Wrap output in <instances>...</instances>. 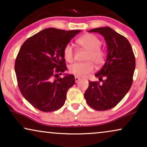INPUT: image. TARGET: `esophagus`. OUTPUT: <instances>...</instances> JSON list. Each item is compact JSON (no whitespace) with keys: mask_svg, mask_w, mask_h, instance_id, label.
I'll list each match as a JSON object with an SVG mask.
<instances>
[{"mask_svg":"<svg viewBox=\"0 0 147 147\" xmlns=\"http://www.w3.org/2000/svg\"><path fill=\"white\" fill-rule=\"evenodd\" d=\"M80 80V78H78V77H75V81H76V83H77L78 82H79Z\"/></svg>","mask_w":147,"mask_h":147,"instance_id":"esophagus-1","label":"esophagus"}]
</instances>
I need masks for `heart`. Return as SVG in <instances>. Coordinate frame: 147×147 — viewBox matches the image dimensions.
I'll list each match as a JSON object with an SVG mask.
<instances>
[{"label": "heart", "mask_w": 147, "mask_h": 147, "mask_svg": "<svg viewBox=\"0 0 147 147\" xmlns=\"http://www.w3.org/2000/svg\"><path fill=\"white\" fill-rule=\"evenodd\" d=\"M77 43L82 48L88 51L86 57V62L75 63L69 68V72L77 77H86L93 71L94 65L100 66L104 63L106 54L100 48L101 41L93 34H86L77 40ZM63 56L69 63L73 61L74 51L73 47L70 44L65 46L63 49Z\"/></svg>", "instance_id": "obj_1"}]
</instances>
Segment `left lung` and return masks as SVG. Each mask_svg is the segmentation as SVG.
<instances>
[{"label": "left lung", "instance_id": "8db88e82", "mask_svg": "<svg viewBox=\"0 0 147 147\" xmlns=\"http://www.w3.org/2000/svg\"><path fill=\"white\" fill-rule=\"evenodd\" d=\"M88 32L103 36L108 53L103 67L95 74L102 83L89 82L84 98L90 107L104 111L117 105L129 91L135 69V57L128 39L110 27L96 28Z\"/></svg>", "mask_w": 147, "mask_h": 147}]
</instances>
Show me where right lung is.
I'll list each match as a JSON object with an SVG mask.
<instances>
[{"label":"right lung","instance_id":"obj_1","mask_svg":"<svg viewBox=\"0 0 147 147\" xmlns=\"http://www.w3.org/2000/svg\"><path fill=\"white\" fill-rule=\"evenodd\" d=\"M80 31L47 28L22 45L15 65L18 86L23 97L37 110L53 112L65 103L75 77L72 74L59 77L67 70L63 49Z\"/></svg>","mask_w":147,"mask_h":147}]
</instances>
